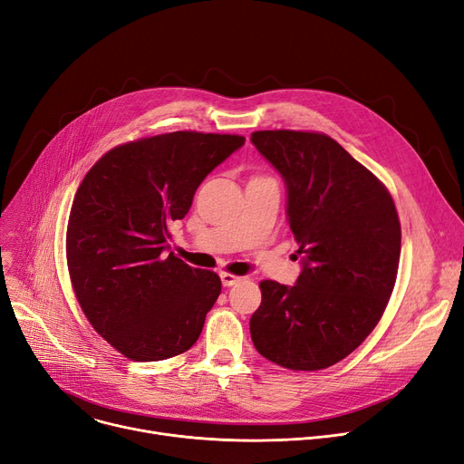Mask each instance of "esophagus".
I'll return each instance as SVG.
<instances>
[{
    "instance_id": "34e87169",
    "label": "esophagus",
    "mask_w": 464,
    "mask_h": 464,
    "mask_svg": "<svg viewBox=\"0 0 464 464\" xmlns=\"http://www.w3.org/2000/svg\"><path fill=\"white\" fill-rule=\"evenodd\" d=\"M219 278H222V284H224L226 287L235 285L237 282H240V280H242L240 276H235V275H231V273H222V275H219Z\"/></svg>"
}]
</instances>
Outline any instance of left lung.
Segmentation results:
<instances>
[{"label":"left lung","instance_id":"left-lung-1","mask_svg":"<svg viewBox=\"0 0 464 464\" xmlns=\"http://www.w3.org/2000/svg\"><path fill=\"white\" fill-rule=\"evenodd\" d=\"M250 140L285 182L287 224L303 263L295 285L259 284L252 343L284 369H327L361 346L392 297L401 257L395 203L324 133L256 131Z\"/></svg>","mask_w":464,"mask_h":464}]
</instances>
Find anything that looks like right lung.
<instances>
[{
  "label": "right lung",
  "mask_w": 464,
  "mask_h": 464,
  "mask_svg": "<svg viewBox=\"0 0 464 464\" xmlns=\"http://www.w3.org/2000/svg\"><path fill=\"white\" fill-rule=\"evenodd\" d=\"M245 144L240 135L175 131L120 144L79 186L67 224V266L79 304L133 361L189 350L222 282L169 252L205 177Z\"/></svg>",
  "instance_id": "1"
}]
</instances>
